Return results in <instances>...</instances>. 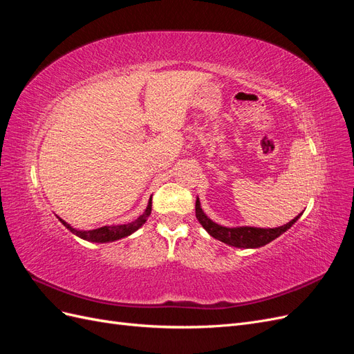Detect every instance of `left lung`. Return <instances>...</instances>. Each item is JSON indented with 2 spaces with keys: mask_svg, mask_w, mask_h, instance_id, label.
Returning <instances> with one entry per match:
<instances>
[{
  "mask_svg": "<svg viewBox=\"0 0 354 354\" xmlns=\"http://www.w3.org/2000/svg\"><path fill=\"white\" fill-rule=\"evenodd\" d=\"M196 218L202 224V227L205 229L212 238H216L224 243H227L230 246H236V248H259V246H263L266 243L272 242L277 236H281L283 232H286L292 224L299 218L297 216L294 220L289 223L283 224L281 227H274V229H257V227H223L218 226V224L209 220L205 214L202 212L199 199L196 201Z\"/></svg>",
  "mask_w": 354,
  "mask_h": 354,
  "instance_id": "left-lung-1",
  "label": "left lung"
}]
</instances>
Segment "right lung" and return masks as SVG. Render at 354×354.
<instances>
[{
    "instance_id": "obj_1",
    "label": "right lung",
    "mask_w": 354,
    "mask_h": 354,
    "mask_svg": "<svg viewBox=\"0 0 354 354\" xmlns=\"http://www.w3.org/2000/svg\"><path fill=\"white\" fill-rule=\"evenodd\" d=\"M151 211H152V198L149 201V205L146 208V211L142 214L140 217L137 220L128 223V224H120V226H103L99 229H94V230H87V232H80V230H75L72 229L69 224H66L62 218H59L65 226L72 232L77 234V236L85 239V241H90V242H111V241H116V239H121L128 236V234H131L133 232H136L138 227L145 224L146 218L151 216Z\"/></svg>"
}]
</instances>
